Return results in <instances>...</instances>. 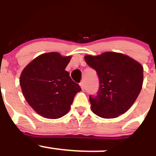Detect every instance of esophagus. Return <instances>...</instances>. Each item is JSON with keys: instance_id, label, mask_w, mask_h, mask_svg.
<instances>
[{"instance_id": "obj_1", "label": "esophagus", "mask_w": 156, "mask_h": 156, "mask_svg": "<svg viewBox=\"0 0 156 156\" xmlns=\"http://www.w3.org/2000/svg\"><path fill=\"white\" fill-rule=\"evenodd\" d=\"M79 85H80V86H81V90H82V91L85 90V84H84L83 81H81Z\"/></svg>"}]
</instances>
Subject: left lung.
Listing matches in <instances>:
<instances>
[{"label":"left lung","instance_id":"1","mask_svg":"<svg viewBox=\"0 0 156 156\" xmlns=\"http://www.w3.org/2000/svg\"><path fill=\"white\" fill-rule=\"evenodd\" d=\"M85 61L99 79L96 95H89L92 112L102 118H115L126 113L142 88L143 67L127 55L106 52L86 55Z\"/></svg>","mask_w":156,"mask_h":156}]
</instances>
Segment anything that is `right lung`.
<instances>
[{
  "label": "right lung",
  "mask_w": 156,
  "mask_h": 156,
  "mask_svg": "<svg viewBox=\"0 0 156 156\" xmlns=\"http://www.w3.org/2000/svg\"><path fill=\"white\" fill-rule=\"evenodd\" d=\"M71 58L56 52L41 54L21 74L20 85L25 99L45 118L57 119L67 114L75 95L81 90L65 71Z\"/></svg>",
  "instance_id": "1"
}]
</instances>
